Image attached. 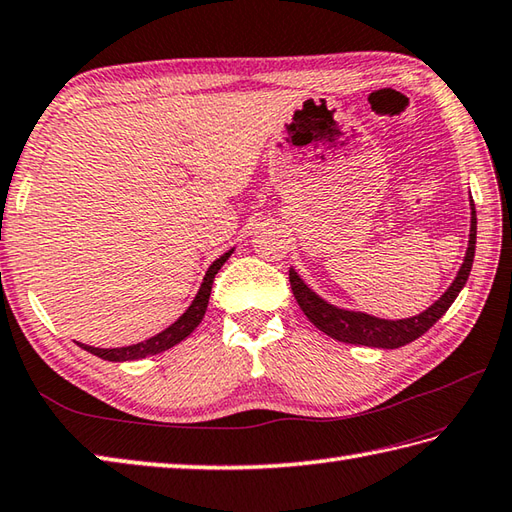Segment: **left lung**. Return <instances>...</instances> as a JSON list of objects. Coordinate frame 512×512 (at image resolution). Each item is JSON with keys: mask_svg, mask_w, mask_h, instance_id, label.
<instances>
[{"mask_svg": "<svg viewBox=\"0 0 512 512\" xmlns=\"http://www.w3.org/2000/svg\"><path fill=\"white\" fill-rule=\"evenodd\" d=\"M475 244H477V215H475L473 199H470V235H468L464 264L459 266L453 284L446 288V293L439 297L437 302L430 304L419 315L404 317V319H382V317L362 313V310L330 304L324 297H319L302 277H299V273L293 266L288 270V279L299 308H302L310 322H313L328 337L337 339V342L355 344V346L402 348L422 337L426 330L437 322V319H442V315L450 308V304H453L457 295L462 293V288L468 282L470 268H473Z\"/></svg>", "mask_w": 512, "mask_h": 512, "instance_id": "left-lung-1", "label": "left lung"}]
</instances>
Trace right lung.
Returning a JSON list of instances; mask_svg holds the SVG:
<instances>
[{
  "label": "right lung",
  "instance_id": "1",
  "mask_svg": "<svg viewBox=\"0 0 512 512\" xmlns=\"http://www.w3.org/2000/svg\"><path fill=\"white\" fill-rule=\"evenodd\" d=\"M233 253H235V248L226 250L224 255H219L215 262L208 266L206 275L202 279V286H199L193 302H190V306L184 310V313L179 315L168 328H164L162 333L148 337V339H144V342H137V344H130V346H119V348H97V346H88V344H82V342H75V344L79 348L88 350V353L106 359V362H135V359H144V357H150V355L164 353V350L177 346L179 342H184V339L190 333H193V330L199 324H202V319L206 315V308H208L210 288H213V279L219 273V268L226 264V259Z\"/></svg>",
  "mask_w": 512,
  "mask_h": 512
}]
</instances>
